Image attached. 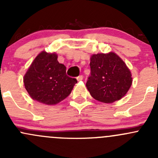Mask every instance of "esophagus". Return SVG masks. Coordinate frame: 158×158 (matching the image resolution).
<instances>
[{
  "label": "esophagus",
  "instance_id": "1",
  "mask_svg": "<svg viewBox=\"0 0 158 158\" xmlns=\"http://www.w3.org/2000/svg\"><path fill=\"white\" fill-rule=\"evenodd\" d=\"M82 79H83V76H82V75H80V76H79L77 77V80L78 81H82Z\"/></svg>",
  "mask_w": 158,
  "mask_h": 158
}]
</instances>
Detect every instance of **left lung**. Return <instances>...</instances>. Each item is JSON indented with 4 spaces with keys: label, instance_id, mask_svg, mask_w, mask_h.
<instances>
[{
    "label": "left lung",
    "instance_id": "8db88e82",
    "mask_svg": "<svg viewBox=\"0 0 158 158\" xmlns=\"http://www.w3.org/2000/svg\"><path fill=\"white\" fill-rule=\"evenodd\" d=\"M89 65L91 75L86 87L95 99L112 103L125 96L131 85V73L117 54H93Z\"/></svg>",
    "mask_w": 158,
    "mask_h": 158
}]
</instances>
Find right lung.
<instances>
[{
  "label": "right lung",
  "mask_w": 158,
  "mask_h": 158,
  "mask_svg": "<svg viewBox=\"0 0 158 158\" xmlns=\"http://www.w3.org/2000/svg\"><path fill=\"white\" fill-rule=\"evenodd\" d=\"M66 66L57 60L55 52H40L23 77L26 90L33 100L52 106L71 93L77 80L66 75Z\"/></svg>",
  "instance_id": "1"
}]
</instances>
